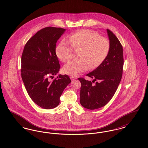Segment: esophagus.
<instances>
[{"label":"esophagus","mask_w":148,"mask_h":148,"mask_svg":"<svg viewBox=\"0 0 148 148\" xmlns=\"http://www.w3.org/2000/svg\"><path fill=\"white\" fill-rule=\"evenodd\" d=\"M71 79L72 81H73V80L77 79V77H73V76H72V77H71Z\"/></svg>","instance_id":"34e87169"}]
</instances>
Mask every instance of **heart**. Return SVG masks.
<instances>
[{
    "label": "heart",
    "mask_w": 148,
    "mask_h": 148,
    "mask_svg": "<svg viewBox=\"0 0 148 148\" xmlns=\"http://www.w3.org/2000/svg\"><path fill=\"white\" fill-rule=\"evenodd\" d=\"M68 42L79 52V59L72 60L64 66V73L71 76H77L90 69L97 68L105 60L110 50V42L108 39L101 38L98 33L90 30H82L68 37ZM57 57L62 62L70 60L73 49L67 42L62 41L56 47Z\"/></svg>",
    "instance_id": "1"
}]
</instances>
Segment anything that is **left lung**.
Listing matches in <instances>:
<instances>
[{"label": "left lung", "instance_id": "8db88e82", "mask_svg": "<svg viewBox=\"0 0 148 148\" xmlns=\"http://www.w3.org/2000/svg\"><path fill=\"white\" fill-rule=\"evenodd\" d=\"M110 42L109 52L104 62L86 75L94 79L91 82L83 77L81 83L80 103L90 110L100 108L107 104L117 90L123 74L124 64L123 47L113 32L106 29ZM97 80L96 84L92 83Z\"/></svg>", "mask_w": 148, "mask_h": 148}]
</instances>
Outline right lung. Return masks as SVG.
Instances as JSON below:
<instances>
[{"mask_svg":"<svg viewBox=\"0 0 148 148\" xmlns=\"http://www.w3.org/2000/svg\"><path fill=\"white\" fill-rule=\"evenodd\" d=\"M65 30L55 27L40 30L26 43L21 56V78L25 89L32 100L43 109L58 106L64 89L71 83L66 74L49 79L59 71L56 43Z\"/></svg>","mask_w":148,"mask_h":148,"instance_id":"1","label":"right lung"}]
</instances>
